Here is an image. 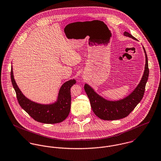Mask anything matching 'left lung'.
<instances>
[{"label": "left lung", "instance_id": "8db88e82", "mask_svg": "<svg viewBox=\"0 0 161 161\" xmlns=\"http://www.w3.org/2000/svg\"><path fill=\"white\" fill-rule=\"evenodd\" d=\"M124 35L136 40L129 32H125ZM143 49L146 56L145 69L143 77L130 95L125 98L116 102L107 101L97 94L87 84H85L84 90L90 100L92 109L95 114L100 119L106 120H113L127 117L140 102L145 93L146 84L149 76L148 61L145 49Z\"/></svg>", "mask_w": 161, "mask_h": 161}]
</instances>
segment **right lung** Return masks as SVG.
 Listing matches in <instances>:
<instances>
[{"mask_svg":"<svg viewBox=\"0 0 161 161\" xmlns=\"http://www.w3.org/2000/svg\"><path fill=\"white\" fill-rule=\"evenodd\" d=\"M10 77L19 104L35 120L44 124H57L63 121L68 117L71 109L70 90L76 83L75 80H68L61 86L57 102L53 104L44 105L32 102L23 95L15 82L12 67Z\"/></svg>","mask_w":161,"mask_h":161,"instance_id":"1","label":"right lung"}]
</instances>
